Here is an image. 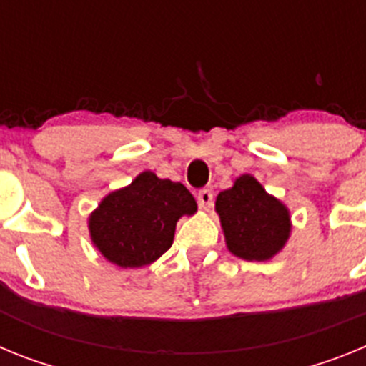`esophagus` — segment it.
Instances as JSON below:
<instances>
[{
    "label": "esophagus",
    "mask_w": 366,
    "mask_h": 366,
    "mask_svg": "<svg viewBox=\"0 0 366 366\" xmlns=\"http://www.w3.org/2000/svg\"><path fill=\"white\" fill-rule=\"evenodd\" d=\"M196 198H198V203H199V207H202L203 211H209V209L212 207V202H214V196H212V192L209 189L199 190Z\"/></svg>",
    "instance_id": "esophagus-1"
}]
</instances>
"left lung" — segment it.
Here are the masks:
<instances>
[{"label":"left lung","instance_id":"obj_1","mask_svg":"<svg viewBox=\"0 0 366 366\" xmlns=\"http://www.w3.org/2000/svg\"><path fill=\"white\" fill-rule=\"evenodd\" d=\"M225 245L234 257L266 262L279 254L292 234L290 209L266 192L251 174H242L216 198Z\"/></svg>","mask_w":366,"mask_h":366}]
</instances>
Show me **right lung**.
Wrapping results in <instances>:
<instances>
[{
    "label": "right lung",
    "instance_id": "1",
    "mask_svg": "<svg viewBox=\"0 0 366 366\" xmlns=\"http://www.w3.org/2000/svg\"><path fill=\"white\" fill-rule=\"evenodd\" d=\"M196 211L198 203L185 185L144 170L130 185L106 194L87 218V229L106 260L134 269L167 253L179 218Z\"/></svg>",
    "mask_w": 366,
    "mask_h": 366
}]
</instances>
